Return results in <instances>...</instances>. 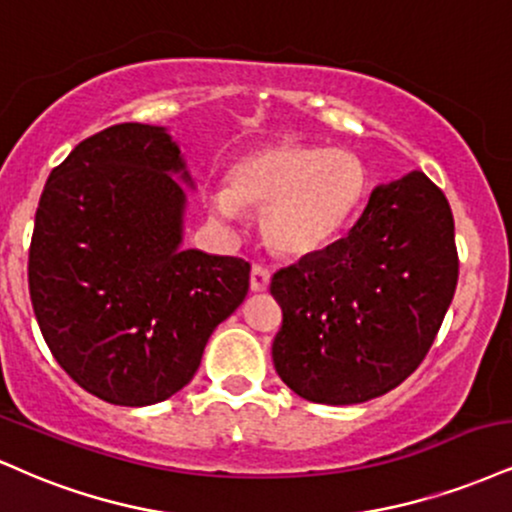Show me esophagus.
I'll use <instances>...</instances> for the list:
<instances>
[{
  "instance_id": "obj_1",
  "label": "esophagus",
  "mask_w": 512,
  "mask_h": 512,
  "mask_svg": "<svg viewBox=\"0 0 512 512\" xmlns=\"http://www.w3.org/2000/svg\"><path fill=\"white\" fill-rule=\"evenodd\" d=\"M269 279H272V274H269L267 267H262V264H252L250 269V288L255 293H262L269 288Z\"/></svg>"
}]
</instances>
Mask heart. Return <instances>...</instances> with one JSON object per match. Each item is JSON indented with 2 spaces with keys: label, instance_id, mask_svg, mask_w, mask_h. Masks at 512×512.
Masks as SVG:
<instances>
[{
  "label": "heart",
  "instance_id": "b5f03b06",
  "mask_svg": "<svg viewBox=\"0 0 512 512\" xmlns=\"http://www.w3.org/2000/svg\"><path fill=\"white\" fill-rule=\"evenodd\" d=\"M231 188L209 197L219 221H236L240 205L260 209L264 238L276 252L305 257L326 248L357 217L369 193L362 159L319 145L279 143L233 166Z\"/></svg>",
  "mask_w": 512,
  "mask_h": 512
}]
</instances>
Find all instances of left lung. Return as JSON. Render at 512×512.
<instances>
[{"label": "left lung", "mask_w": 512, "mask_h": 512, "mask_svg": "<svg viewBox=\"0 0 512 512\" xmlns=\"http://www.w3.org/2000/svg\"><path fill=\"white\" fill-rule=\"evenodd\" d=\"M446 195L415 171L379 186L346 238L272 276V357L300 398L353 405L422 365L458 286Z\"/></svg>", "instance_id": "8db88e82"}]
</instances>
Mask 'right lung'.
Returning a JSON list of instances; mask_svg holds the SVG:
<instances>
[{
  "label": "right lung",
  "instance_id": "obj_1",
  "mask_svg": "<svg viewBox=\"0 0 512 512\" xmlns=\"http://www.w3.org/2000/svg\"><path fill=\"white\" fill-rule=\"evenodd\" d=\"M190 183L164 128L116 123L49 174L28 250L49 350L92 396L152 405L193 379L209 336L243 303L250 264L181 248Z\"/></svg>",
  "mask_w": 512,
  "mask_h": 512
}]
</instances>
